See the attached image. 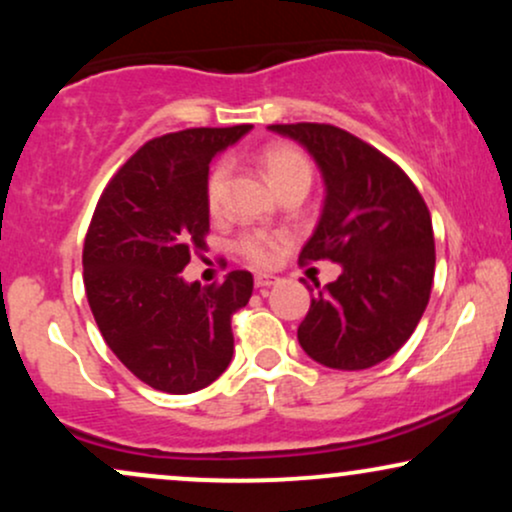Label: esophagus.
<instances>
[{
    "instance_id": "obj_1",
    "label": "esophagus",
    "mask_w": 512,
    "mask_h": 512,
    "mask_svg": "<svg viewBox=\"0 0 512 512\" xmlns=\"http://www.w3.org/2000/svg\"><path fill=\"white\" fill-rule=\"evenodd\" d=\"M272 284H276V276H272V274H257L255 276L257 289H269Z\"/></svg>"
}]
</instances>
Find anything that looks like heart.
Listing matches in <instances>:
<instances>
[{
    "instance_id": "1",
    "label": "heart",
    "mask_w": 512,
    "mask_h": 512,
    "mask_svg": "<svg viewBox=\"0 0 512 512\" xmlns=\"http://www.w3.org/2000/svg\"><path fill=\"white\" fill-rule=\"evenodd\" d=\"M260 163L276 192L293 185L310 187V180H313L310 158L298 146L281 142L267 144L260 154ZM228 180H231V163L221 158V161H216L209 168L207 180H204V204H207L209 216H221L223 204H226ZM279 245V233L245 231L236 240V252L245 262L255 264V267H269L279 257Z\"/></svg>"
}]
</instances>
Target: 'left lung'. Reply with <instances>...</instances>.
<instances>
[{"mask_svg": "<svg viewBox=\"0 0 512 512\" xmlns=\"http://www.w3.org/2000/svg\"><path fill=\"white\" fill-rule=\"evenodd\" d=\"M301 142L325 175L327 199L298 264H342L298 327L313 361L363 370L411 337L431 298L436 240L431 211L411 178L383 151L325 122L269 125Z\"/></svg>", "mask_w": 512, "mask_h": 512, "instance_id": "obj_1", "label": "left lung"}]
</instances>
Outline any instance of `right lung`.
I'll use <instances>...</instances> for the list:
<instances>
[{"instance_id": "1", "label": "right lung", "mask_w": 512, "mask_h": 512, "mask_svg": "<svg viewBox=\"0 0 512 512\" xmlns=\"http://www.w3.org/2000/svg\"><path fill=\"white\" fill-rule=\"evenodd\" d=\"M248 129L151 139L110 178L88 223L81 260L91 313L110 351L154 390L197 392L231 363V317L250 301L252 274L236 269L199 286L180 272L207 250L209 161Z\"/></svg>"}]
</instances>
